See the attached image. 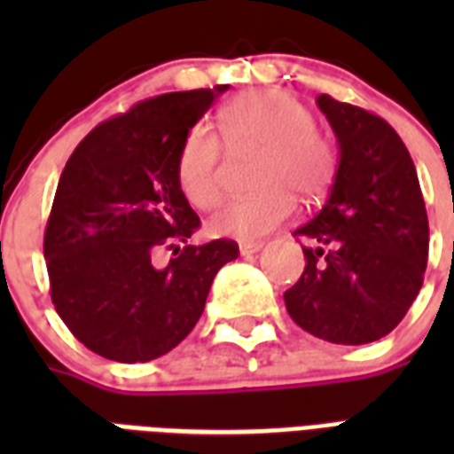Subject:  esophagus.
<instances>
[{"label": "esophagus", "mask_w": 454, "mask_h": 454, "mask_svg": "<svg viewBox=\"0 0 454 454\" xmlns=\"http://www.w3.org/2000/svg\"><path fill=\"white\" fill-rule=\"evenodd\" d=\"M263 242L259 240H245L240 242V254H256V252H262Z\"/></svg>", "instance_id": "obj_1"}]
</instances>
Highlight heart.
<instances>
[{"label":"heart","instance_id":"obj_1","mask_svg":"<svg viewBox=\"0 0 454 454\" xmlns=\"http://www.w3.org/2000/svg\"><path fill=\"white\" fill-rule=\"evenodd\" d=\"M221 129L231 145H259L263 157L256 185L263 191L221 209L209 231L221 238H262L294 212V195L313 202L334 176V153L316 131L310 110L285 91L263 89L221 110ZM221 144L205 124L188 131L176 174L185 200L198 209L221 202Z\"/></svg>","mask_w":454,"mask_h":454}]
</instances>
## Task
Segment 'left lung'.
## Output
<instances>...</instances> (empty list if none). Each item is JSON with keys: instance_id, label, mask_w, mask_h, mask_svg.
<instances>
[{"instance_id": "8db88e82", "label": "left lung", "mask_w": 454, "mask_h": 454, "mask_svg": "<svg viewBox=\"0 0 454 454\" xmlns=\"http://www.w3.org/2000/svg\"><path fill=\"white\" fill-rule=\"evenodd\" d=\"M339 148L323 209L294 235L306 269L285 292L292 320L332 344L387 337L424 283L429 219L412 157L387 120L320 94Z\"/></svg>"}]
</instances>
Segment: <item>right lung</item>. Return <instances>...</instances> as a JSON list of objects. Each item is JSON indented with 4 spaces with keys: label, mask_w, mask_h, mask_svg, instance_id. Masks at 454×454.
Wrapping results in <instances>:
<instances>
[{
    "label": "right lung",
    "mask_w": 454,
    "mask_h": 454,
    "mask_svg": "<svg viewBox=\"0 0 454 454\" xmlns=\"http://www.w3.org/2000/svg\"><path fill=\"white\" fill-rule=\"evenodd\" d=\"M228 84L138 103L84 137L59 178L44 233L51 301L67 330L117 363H148L184 341L205 310L233 240L185 245L160 269V247L200 226L178 185L188 131ZM174 252V254H176Z\"/></svg>",
    "instance_id": "add662e5"
}]
</instances>
